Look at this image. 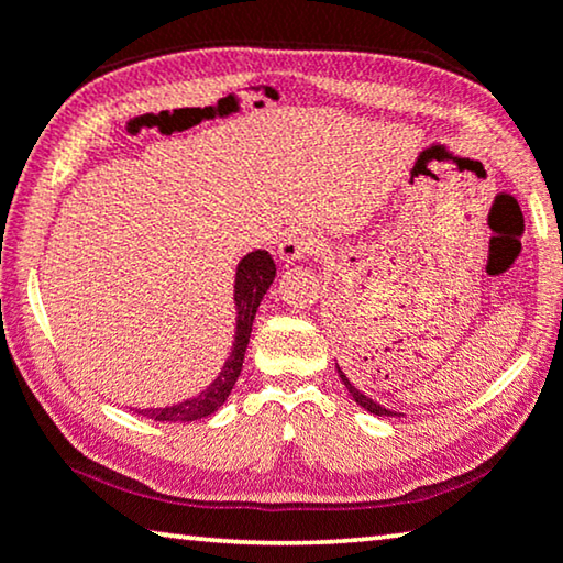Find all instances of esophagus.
Instances as JSON below:
<instances>
[{
	"label": "esophagus",
	"instance_id": "esophagus-1",
	"mask_svg": "<svg viewBox=\"0 0 563 563\" xmlns=\"http://www.w3.org/2000/svg\"><path fill=\"white\" fill-rule=\"evenodd\" d=\"M323 250V243L310 233V230H290L288 235L283 238V243L278 247V257L285 263H296V261H302V257L308 255H316Z\"/></svg>",
	"mask_w": 563,
	"mask_h": 563
}]
</instances>
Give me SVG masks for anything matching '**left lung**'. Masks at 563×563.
Here are the masks:
<instances>
[{"mask_svg": "<svg viewBox=\"0 0 563 563\" xmlns=\"http://www.w3.org/2000/svg\"><path fill=\"white\" fill-rule=\"evenodd\" d=\"M335 368H338V376H341V380H343V386L347 388V394L353 396V400H355V404H358L361 408H365V410H368V413H373V416H398V418H400V413H396V410H390V408H383L380 404H376V400L365 396L363 390L355 388L353 383H351V378H347L345 373L341 371V365H335Z\"/></svg>", "mask_w": 563, "mask_h": 563, "instance_id": "8db88e82", "label": "left lung"}]
</instances>
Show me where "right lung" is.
I'll list each match as a JSON object with an SVG mask.
<instances>
[{
	"label": "right lung",
	"mask_w": 563,
	"mask_h": 563,
	"mask_svg": "<svg viewBox=\"0 0 563 563\" xmlns=\"http://www.w3.org/2000/svg\"><path fill=\"white\" fill-rule=\"evenodd\" d=\"M275 278V263L267 250H253L243 261L238 263L235 271V341L233 351H230L225 365H222L218 378L210 383L202 394L183 400V404L165 406V408H137L140 416L153 418V421H167V423H190L200 421L205 416H212L216 410L225 404L230 390H233L235 380L243 371V358L250 343V330H253V320L261 306L267 288Z\"/></svg>",
	"instance_id": "add662e5"
}]
</instances>
